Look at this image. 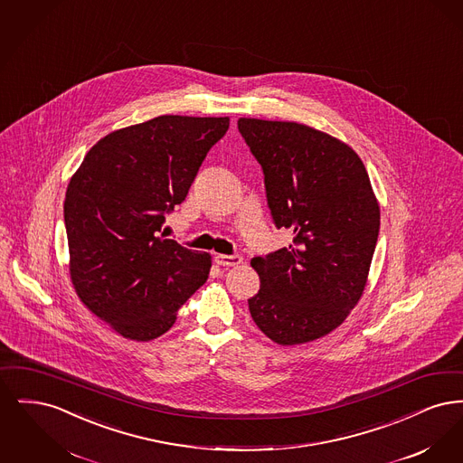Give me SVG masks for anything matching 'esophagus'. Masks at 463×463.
<instances>
[{"label": "esophagus", "mask_w": 463, "mask_h": 463, "mask_svg": "<svg viewBox=\"0 0 463 463\" xmlns=\"http://www.w3.org/2000/svg\"><path fill=\"white\" fill-rule=\"evenodd\" d=\"M240 255H215V264L221 267H232V265L241 264Z\"/></svg>", "instance_id": "obj_1"}]
</instances>
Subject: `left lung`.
I'll return each mask as SVG.
<instances>
[{
  "label": "left lung",
  "instance_id": "1",
  "mask_svg": "<svg viewBox=\"0 0 463 463\" xmlns=\"http://www.w3.org/2000/svg\"><path fill=\"white\" fill-rule=\"evenodd\" d=\"M264 172L265 198L289 248L251 260L260 289L248 298L255 325L279 345L325 336L363 295L380 231L370 176L349 146L288 121L240 118Z\"/></svg>",
  "mask_w": 463,
  "mask_h": 463
}]
</instances>
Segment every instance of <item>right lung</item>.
Listing matches in <instances>:
<instances>
[{
    "instance_id": "obj_1",
    "label": "right lung",
    "mask_w": 463,
    "mask_h": 463,
    "mask_svg": "<svg viewBox=\"0 0 463 463\" xmlns=\"http://www.w3.org/2000/svg\"><path fill=\"white\" fill-rule=\"evenodd\" d=\"M227 128L229 118L159 116L109 133L67 185L72 285L95 316L130 340L170 330L208 279V253L159 232Z\"/></svg>"
}]
</instances>
